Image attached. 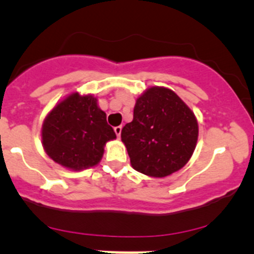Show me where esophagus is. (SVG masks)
Here are the masks:
<instances>
[{
	"label": "esophagus",
	"instance_id": "1",
	"mask_svg": "<svg viewBox=\"0 0 254 254\" xmlns=\"http://www.w3.org/2000/svg\"><path fill=\"white\" fill-rule=\"evenodd\" d=\"M114 131L115 134H117V136L120 137V134H122V127H115Z\"/></svg>",
	"mask_w": 254,
	"mask_h": 254
}]
</instances>
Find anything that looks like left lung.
Segmentation results:
<instances>
[{"mask_svg":"<svg viewBox=\"0 0 254 254\" xmlns=\"http://www.w3.org/2000/svg\"><path fill=\"white\" fill-rule=\"evenodd\" d=\"M198 122L172 89L151 87L136 99L134 119L122 129L132 168L162 178L186 166L198 141Z\"/></svg>","mask_w":254,"mask_h":254,"instance_id":"1","label":"left lung"}]
</instances>
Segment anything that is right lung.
Here are the masks:
<instances>
[{
    "label": "right lung",
    "mask_w": 254,
    "mask_h": 254,
    "mask_svg": "<svg viewBox=\"0 0 254 254\" xmlns=\"http://www.w3.org/2000/svg\"><path fill=\"white\" fill-rule=\"evenodd\" d=\"M115 137L97 98L77 92L56 104L42 127V142L49 157L73 171L98 165L106 143Z\"/></svg>",
    "instance_id": "right-lung-1"
}]
</instances>
